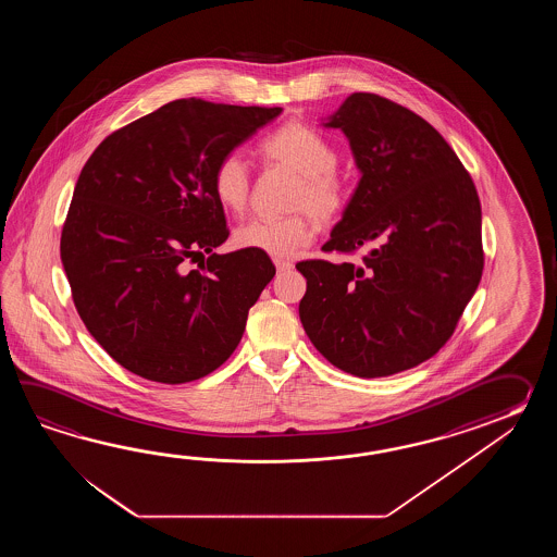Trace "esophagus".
Instances as JSON below:
<instances>
[{
  "instance_id": "esophagus-1",
  "label": "esophagus",
  "mask_w": 557,
  "mask_h": 557,
  "mask_svg": "<svg viewBox=\"0 0 557 557\" xmlns=\"http://www.w3.org/2000/svg\"><path fill=\"white\" fill-rule=\"evenodd\" d=\"M274 267H276V271H288V269H293V262L284 261V259H274Z\"/></svg>"
}]
</instances>
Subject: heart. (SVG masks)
<instances>
[{
    "label": "heart",
    "mask_w": 557,
    "mask_h": 557,
    "mask_svg": "<svg viewBox=\"0 0 557 557\" xmlns=\"http://www.w3.org/2000/svg\"><path fill=\"white\" fill-rule=\"evenodd\" d=\"M262 159L298 175L290 209L298 213L283 219H250L235 228L240 249L261 250L274 259L295 257L314 238L315 216L322 225L336 221L348 202L343 178L334 171L338 153L322 133L307 123L290 121L264 137ZM213 193L221 207L240 213L249 201L250 169L238 151L223 154L213 171Z\"/></svg>",
    "instance_id": "1"
}]
</instances>
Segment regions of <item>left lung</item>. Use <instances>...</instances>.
<instances>
[{
	"label": "left lung",
	"instance_id": "left-lung-1",
	"mask_svg": "<svg viewBox=\"0 0 557 557\" xmlns=\"http://www.w3.org/2000/svg\"><path fill=\"white\" fill-rule=\"evenodd\" d=\"M343 129L362 177L324 252L302 261L298 305L310 343L358 379L422 364L450 341L484 271L482 209L458 154L414 111L352 94L324 123Z\"/></svg>",
	"mask_w": 557,
	"mask_h": 557
}]
</instances>
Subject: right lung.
I'll return each instance as SVG.
<instances>
[{
	"mask_svg": "<svg viewBox=\"0 0 557 557\" xmlns=\"http://www.w3.org/2000/svg\"><path fill=\"white\" fill-rule=\"evenodd\" d=\"M281 111L177 99L113 131L87 159L61 262L87 331L133 374L183 384L235 352L274 264L261 250L213 252L228 237L213 171ZM187 261L200 267L189 272Z\"/></svg>",
	"mask_w": 557,
	"mask_h": 557,
	"instance_id": "obj_1",
	"label": "right lung"
}]
</instances>
